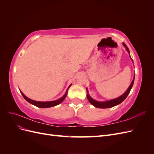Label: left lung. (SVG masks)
Segmentation results:
<instances>
[{
	"label": "left lung",
	"mask_w": 154,
	"mask_h": 154,
	"mask_svg": "<svg viewBox=\"0 0 154 154\" xmlns=\"http://www.w3.org/2000/svg\"><path fill=\"white\" fill-rule=\"evenodd\" d=\"M123 45L125 47V49L127 50V51L128 52V53L130 55V51H129V49L128 48V47L127 45H126V44L123 42ZM130 58H131L132 61L133 62V60L131 58V57H130ZM134 79H135V74H134V79L133 80L131 83V84L130 85V86L128 87V88H127V90L126 91V92L124 93V94L123 95H122L121 96L117 97V98H115V99H113V100H107V101H96L95 100H94L93 98H92V97L90 96L89 94H88V89L87 88H86L87 90V99L88 100V101L90 102V103L93 105L95 107H97V108H100V109H107V108H110V107H113L114 106H116L118 105L119 104H120L121 103H122V102L127 98V97L128 96V94L130 93V90H131V88L133 86V84H134Z\"/></svg>",
	"instance_id": "1"
}]
</instances>
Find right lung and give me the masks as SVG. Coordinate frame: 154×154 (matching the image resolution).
Here are the masks:
<instances>
[{
  "mask_svg": "<svg viewBox=\"0 0 154 154\" xmlns=\"http://www.w3.org/2000/svg\"><path fill=\"white\" fill-rule=\"evenodd\" d=\"M72 84L70 85L69 86V87L67 88V89L66 92V93H65V94L62 97H60V99L57 100H54V101H35V100H31L29 98H28L27 96H26L24 94H23L22 92H21L20 91V92L21 94L22 95V96L24 97V98L27 101H28L29 103L37 107H39V108H49V107H52V106H57L58 105H59L60 103H61L62 102L65 100V98H66L67 95V92H68V89L69 88V87L71 86Z\"/></svg>",
  "mask_w": 154,
  "mask_h": 154,
  "instance_id": "add662e5",
  "label": "right lung"
}]
</instances>
